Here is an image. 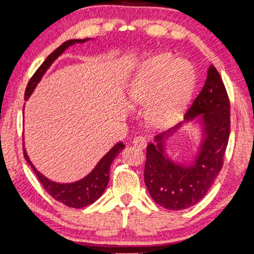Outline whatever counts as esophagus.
Instances as JSON below:
<instances>
[{
  "label": "esophagus",
  "mask_w": 254,
  "mask_h": 254,
  "mask_svg": "<svg viewBox=\"0 0 254 254\" xmlns=\"http://www.w3.org/2000/svg\"><path fill=\"white\" fill-rule=\"evenodd\" d=\"M132 144H133L137 148H145L146 145H147V140H146L145 137H141V135H138V137H134L133 140H132Z\"/></svg>",
  "instance_id": "obj_1"
}]
</instances>
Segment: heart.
Here are the masks:
<instances>
[{"label":"heart","instance_id":"obj_1","mask_svg":"<svg viewBox=\"0 0 254 254\" xmlns=\"http://www.w3.org/2000/svg\"><path fill=\"white\" fill-rule=\"evenodd\" d=\"M195 85L191 63L169 53L149 57L132 77V101L147 103V117L156 126H170L180 119Z\"/></svg>","mask_w":254,"mask_h":254}]
</instances>
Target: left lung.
I'll use <instances>...</instances> for the list:
<instances>
[{
	"label": "left lung",
	"instance_id": "8db88e82",
	"mask_svg": "<svg viewBox=\"0 0 254 254\" xmlns=\"http://www.w3.org/2000/svg\"><path fill=\"white\" fill-rule=\"evenodd\" d=\"M195 119H201L202 140L191 164L175 163L164 155V139L182 123L156 135L155 144L147 146L145 184L152 199L167 209L181 210L199 202L223 166L230 134V102L222 78L214 65H209L202 90L185 114V122Z\"/></svg>",
	"mask_w": 254,
	"mask_h": 254
}]
</instances>
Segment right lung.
Segmentation results:
<instances>
[{
	"label": "right lung",
	"mask_w": 254,
	"mask_h": 254,
	"mask_svg": "<svg viewBox=\"0 0 254 254\" xmlns=\"http://www.w3.org/2000/svg\"><path fill=\"white\" fill-rule=\"evenodd\" d=\"M87 40L88 39H83V40H80V39L67 40L65 42H63L59 48H56L55 51L45 60V62L39 66V69L35 71V73L32 76L30 81H28L26 90H25V100L30 98V95L32 94V92L34 91L37 84L40 81L41 77L44 76V73L47 71L48 67L52 65V63L54 62L57 57L62 54L67 47H70V46H72L74 44H83V42ZM123 148V142L116 144L101 160H100L94 169H93L86 177H84L83 180L80 181L74 182V183L67 184H61L56 183V182H52L49 181L47 177H45L44 175L39 173L30 161V159H28L25 149L24 158L26 159V161L28 163H30L32 170H33L34 174L37 175L38 180L40 181L42 187L45 188V190L47 191V193L49 195H52V197L57 200V201L64 203V205L67 207H72V208H83V207H86L96 201V200L101 197L103 192H105L109 182L110 164H112L114 159L119 155V153L122 151Z\"/></svg>",
	"instance_id": "right-lung-1"
}]
</instances>
